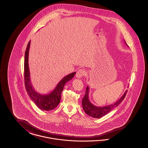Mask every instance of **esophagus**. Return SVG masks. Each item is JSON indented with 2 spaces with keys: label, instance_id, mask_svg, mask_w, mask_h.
I'll list each match as a JSON object with an SVG mask.
<instances>
[{
  "label": "esophagus",
  "instance_id": "obj_1",
  "mask_svg": "<svg viewBox=\"0 0 148 148\" xmlns=\"http://www.w3.org/2000/svg\"><path fill=\"white\" fill-rule=\"evenodd\" d=\"M85 74V71L83 69H79L77 71V74H76V77L77 78H80L82 77L83 75H84Z\"/></svg>",
  "mask_w": 148,
  "mask_h": 148
}]
</instances>
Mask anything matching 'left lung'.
<instances>
[{
	"instance_id": "obj_1",
	"label": "left lung",
	"mask_w": 148,
	"mask_h": 148,
	"mask_svg": "<svg viewBox=\"0 0 148 148\" xmlns=\"http://www.w3.org/2000/svg\"><path fill=\"white\" fill-rule=\"evenodd\" d=\"M127 90L124 92V94L123 95V96L115 103L109 106L100 107V106H96L93 105L90 101L89 99V88L88 86L86 89L85 96L82 99L83 109H84L85 113L88 114L89 116H90L94 118H101L103 116L106 115L108 113H109L112 110H113V109H114L115 108L117 107L123 101L124 99L125 98V95L127 94Z\"/></svg>"
}]
</instances>
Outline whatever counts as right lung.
Masks as SVG:
<instances>
[{"label": "right lung", "mask_w": 148, "mask_h": 148, "mask_svg": "<svg viewBox=\"0 0 148 148\" xmlns=\"http://www.w3.org/2000/svg\"><path fill=\"white\" fill-rule=\"evenodd\" d=\"M30 45V40L27 47L24 58V83L26 90L30 99L34 102L35 105L42 110L49 111L55 109L59 104L61 99V94L65 84L71 80L75 74V72L63 77L56 85V88L48 94H40L36 92L31 84L30 72L29 69V50Z\"/></svg>", "instance_id": "right-lung-1"}]
</instances>
